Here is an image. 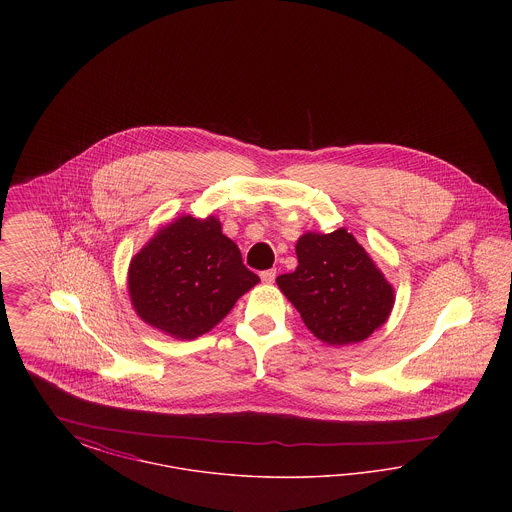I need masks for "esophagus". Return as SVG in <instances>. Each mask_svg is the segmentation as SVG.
I'll list each match as a JSON object with an SVG mask.
<instances>
[{"label": "esophagus", "mask_w": 512, "mask_h": 512, "mask_svg": "<svg viewBox=\"0 0 512 512\" xmlns=\"http://www.w3.org/2000/svg\"><path fill=\"white\" fill-rule=\"evenodd\" d=\"M261 280H263V284H272V282L276 280V270H274V268L263 270V272H261Z\"/></svg>", "instance_id": "esophagus-1"}]
</instances>
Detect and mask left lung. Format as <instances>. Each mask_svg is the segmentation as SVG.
<instances>
[{
    "instance_id": "8db88e82",
    "label": "left lung",
    "mask_w": 512,
    "mask_h": 512,
    "mask_svg": "<svg viewBox=\"0 0 512 512\" xmlns=\"http://www.w3.org/2000/svg\"><path fill=\"white\" fill-rule=\"evenodd\" d=\"M295 253L299 265L278 276L276 284L318 340L357 343L388 320L393 288L345 228L307 232L297 240Z\"/></svg>"
}]
</instances>
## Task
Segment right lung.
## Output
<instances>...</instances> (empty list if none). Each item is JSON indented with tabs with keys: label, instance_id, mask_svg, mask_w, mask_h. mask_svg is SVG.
<instances>
[{
	"label": "right lung",
	"instance_id": "obj_1",
	"mask_svg": "<svg viewBox=\"0 0 512 512\" xmlns=\"http://www.w3.org/2000/svg\"><path fill=\"white\" fill-rule=\"evenodd\" d=\"M255 284L259 276L217 217L184 215L163 226L128 267L134 311L176 340L207 334Z\"/></svg>",
	"mask_w": 512,
	"mask_h": 512
}]
</instances>
